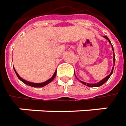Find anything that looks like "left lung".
<instances>
[{
	"instance_id": "left-lung-1",
	"label": "left lung",
	"mask_w": 126,
	"mask_h": 126,
	"mask_svg": "<svg viewBox=\"0 0 126 126\" xmlns=\"http://www.w3.org/2000/svg\"><path fill=\"white\" fill-rule=\"evenodd\" d=\"M104 38H105L106 39H107V40H108V41L109 42V43L111 45V41H109V39L108 37L106 36H104ZM111 48H112V50H113V51H114V47H113L112 45H111ZM113 60H114V66H113V67H112V69H111V74H110L109 75L107 76H106L104 79H102V80H100L99 82L97 83H87L83 82V81H81V80H80V81L81 82V83H83V84L85 85H87V86H88V87H93V88H94V87H99V86L102 85L104 84V83H106V82L108 80V79H109V78H110V76H111V74H112V73H113V71H114V64H115V56H114V59H113ZM76 78H77V77H76ZM77 79H78V78H77Z\"/></svg>"
}]
</instances>
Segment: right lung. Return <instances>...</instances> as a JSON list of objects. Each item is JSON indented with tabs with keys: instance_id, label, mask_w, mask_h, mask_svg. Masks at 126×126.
Masks as SVG:
<instances>
[{
	"instance_id": "obj_1",
	"label": "right lung",
	"mask_w": 126,
	"mask_h": 126,
	"mask_svg": "<svg viewBox=\"0 0 126 126\" xmlns=\"http://www.w3.org/2000/svg\"><path fill=\"white\" fill-rule=\"evenodd\" d=\"M14 70H15V73H16V74H17V77H18V79H19V80H22L24 83L28 85H29V86H32V87H34V88H41V87H43V86H45V85H47L48 83H50L51 81H52V80H53V79H55V76H56V74H57V71H55V74H53V76L51 77L50 79H48V80H46V81H45V82H43V83H32V82H29V81H27V80L23 79H22V78H21V77L19 76V74H17L16 70L15 69V68H14Z\"/></svg>"
}]
</instances>
